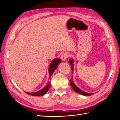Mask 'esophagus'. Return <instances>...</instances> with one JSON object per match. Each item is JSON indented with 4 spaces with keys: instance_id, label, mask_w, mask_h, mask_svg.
<instances>
[{
    "instance_id": "esophagus-1",
    "label": "esophagus",
    "mask_w": 120,
    "mask_h": 120,
    "mask_svg": "<svg viewBox=\"0 0 120 120\" xmlns=\"http://www.w3.org/2000/svg\"><path fill=\"white\" fill-rule=\"evenodd\" d=\"M69 56L70 55H69V54L68 53H67V52L64 53L61 56V59L62 60L66 61L67 59V58L69 57Z\"/></svg>"
}]
</instances>
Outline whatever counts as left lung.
I'll list each match as a JSON object with an SVG mask.
<instances>
[{"mask_svg": "<svg viewBox=\"0 0 120 120\" xmlns=\"http://www.w3.org/2000/svg\"><path fill=\"white\" fill-rule=\"evenodd\" d=\"M69 62H70L71 63V66H74V60L73 59H71V60H69ZM73 67H71V70H73ZM70 84L72 87V88L73 89V90H75V91L76 92V93H78L79 94H81V95H83V96H91L92 95H94V93H93V94H90V93H86V92H85L82 91V90H81L80 89H79L78 87L77 86H76L74 82H72V77H71V79L70 80Z\"/></svg>", "mask_w": 120, "mask_h": 120, "instance_id": "8db88e82", "label": "left lung"}]
</instances>
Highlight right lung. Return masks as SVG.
Returning a JSON list of instances; mask_svg holds the SVG:
<instances>
[{
	"mask_svg": "<svg viewBox=\"0 0 120 120\" xmlns=\"http://www.w3.org/2000/svg\"><path fill=\"white\" fill-rule=\"evenodd\" d=\"M61 62V60L60 59H55L52 61L51 64H50L49 68V76H50V78H49L50 79V77H52L53 72H54V71L56 70V69L57 67L59 64ZM50 81L49 82L48 84H47L44 88H43L42 89L39 90L38 92H34V93H26L27 94L29 95H31L33 96H41L44 95L49 90L50 88Z\"/></svg>",
	"mask_w": 120,
	"mask_h": 120,
	"instance_id": "add662e5",
	"label": "right lung"
}]
</instances>
